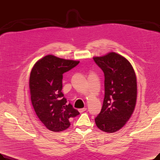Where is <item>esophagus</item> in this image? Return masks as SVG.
<instances>
[{
  "label": "esophagus",
  "instance_id": "34e87169",
  "mask_svg": "<svg viewBox=\"0 0 160 160\" xmlns=\"http://www.w3.org/2000/svg\"><path fill=\"white\" fill-rule=\"evenodd\" d=\"M86 110H87L86 108H83L78 109V111H79L80 113H82V112H85Z\"/></svg>",
  "mask_w": 160,
  "mask_h": 160
}]
</instances>
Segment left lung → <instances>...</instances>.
<instances>
[{"instance_id": "left-lung-1", "label": "left lung", "mask_w": 160, "mask_h": 160, "mask_svg": "<svg viewBox=\"0 0 160 160\" xmlns=\"http://www.w3.org/2000/svg\"><path fill=\"white\" fill-rule=\"evenodd\" d=\"M104 74V98L101 111L95 119L103 132L113 133L126 124L134 110L137 98V80L130 63L121 55L110 52L94 57Z\"/></svg>"}]
</instances>
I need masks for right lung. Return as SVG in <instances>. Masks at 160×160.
I'll return each instance as SVG.
<instances>
[{
	"instance_id": "add662e5",
	"label": "right lung",
	"mask_w": 160,
	"mask_h": 160,
	"mask_svg": "<svg viewBox=\"0 0 160 160\" xmlns=\"http://www.w3.org/2000/svg\"><path fill=\"white\" fill-rule=\"evenodd\" d=\"M79 62L48 55L32 69L29 82L32 104L38 118L49 130L58 132L67 129L69 120L80 114L67 103L62 92L63 74Z\"/></svg>"
}]
</instances>
